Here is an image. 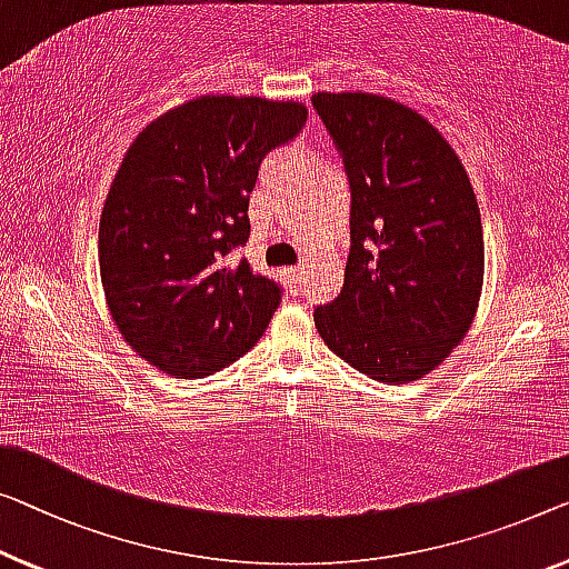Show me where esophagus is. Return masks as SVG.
I'll list each match as a JSON object with an SVG mask.
<instances>
[{
	"label": "esophagus",
	"mask_w": 569,
	"mask_h": 569,
	"mask_svg": "<svg viewBox=\"0 0 569 569\" xmlns=\"http://www.w3.org/2000/svg\"><path fill=\"white\" fill-rule=\"evenodd\" d=\"M301 276H303V270H301V268H288V270H286L288 283H291V288H293L296 293L301 291Z\"/></svg>",
	"instance_id": "obj_1"
}]
</instances>
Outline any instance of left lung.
Returning <instances> with one entry per match:
<instances>
[{
    "instance_id": "left-lung-1",
    "label": "left lung",
    "mask_w": 569,
    "mask_h": 569,
    "mask_svg": "<svg viewBox=\"0 0 569 569\" xmlns=\"http://www.w3.org/2000/svg\"><path fill=\"white\" fill-rule=\"evenodd\" d=\"M350 181V256L335 301L313 309L325 345L388 386L435 370L472 325L482 224L449 142L393 99L311 97Z\"/></svg>"
}]
</instances>
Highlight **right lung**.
<instances>
[{"label": "right lung", "instance_id": "right-lung-1", "mask_svg": "<svg viewBox=\"0 0 569 569\" xmlns=\"http://www.w3.org/2000/svg\"><path fill=\"white\" fill-rule=\"evenodd\" d=\"M307 107L199 97L124 152L99 222V270L124 342L178 378L222 370L256 347L283 288L232 252L250 237V193Z\"/></svg>", "mask_w": 569, "mask_h": 569}]
</instances>
